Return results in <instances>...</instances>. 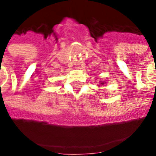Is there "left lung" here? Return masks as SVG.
<instances>
[{"label":"left lung","instance_id":"1","mask_svg":"<svg viewBox=\"0 0 156 156\" xmlns=\"http://www.w3.org/2000/svg\"><path fill=\"white\" fill-rule=\"evenodd\" d=\"M105 83H106V82H101V83H101V84H105Z\"/></svg>","mask_w":156,"mask_h":156}]
</instances>
